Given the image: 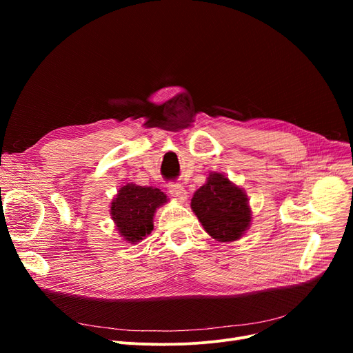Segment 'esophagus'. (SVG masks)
I'll return each mask as SVG.
<instances>
[{"label": "esophagus", "instance_id": "esophagus-1", "mask_svg": "<svg viewBox=\"0 0 353 353\" xmlns=\"http://www.w3.org/2000/svg\"><path fill=\"white\" fill-rule=\"evenodd\" d=\"M169 193L176 197L179 201H184L188 199V192L184 189L181 184L176 183V184H169Z\"/></svg>", "mask_w": 353, "mask_h": 353}]
</instances>
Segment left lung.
Wrapping results in <instances>:
<instances>
[{"mask_svg":"<svg viewBox=\"0 0 353 353\" xmlns=\"http://www.w3.org/2000/svg\"><path fill=\"white\" fill-rule=\"evenodd\" d=\"M192 209L201 226L219 242H233L250 226L248 196L220 173H212L205 186L193 194Z\"/></svg>","mask_w":353,"mask_h":353,"instance_id":"obj_1","label":"left lung"}]
</instances>
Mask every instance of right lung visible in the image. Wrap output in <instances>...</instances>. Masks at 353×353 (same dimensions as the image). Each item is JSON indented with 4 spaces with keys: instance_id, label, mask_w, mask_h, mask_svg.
<instances>
[{
    "instance_id": "1",
    "label": "right lung",
    "mask_w": 353,
    "mask_h": 353,
    "mask_svg": "<svg viewBox=\"0 0 353 353\" xmlns=\"http://www.w3.org/2000/svg\"><path fill=\"white\" fill-rule=\"evenodd\" d=\"M165 201L167 196L159 189L133 183L120 188L110 210L121 237L128 243H137L150 234L154 212Z\"/></svg>"
}]
</instances>
